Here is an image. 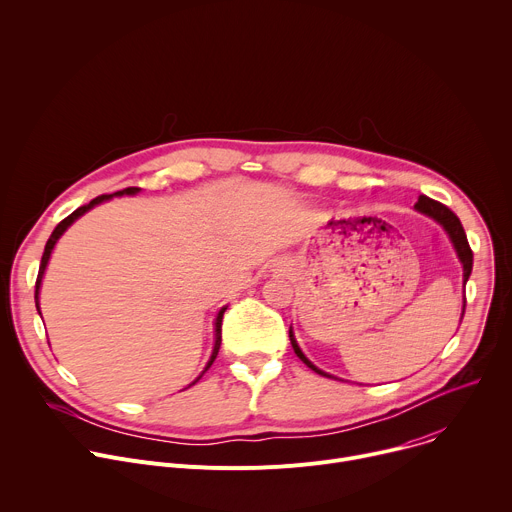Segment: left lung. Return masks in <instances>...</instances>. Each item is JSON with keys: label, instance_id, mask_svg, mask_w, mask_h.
<instances>
[{"label": "left lung", "instance_id": "left-lung-1", "mask_svg": "<svg viewBox=\"0 0 512 512\" xmlns=\"http://www.w3.org/2000/svg\"><path fill=\"white\" fill-rule=\"evenodd\" d=\"M415 210H419V212L431 216L433 221L440 223V225L444 227V231L448 233V237H450V241H452V245H454V249H456V255H458V259H460V263H462V269H464L462 281H464V287H466V281H468V277H470V273H472V249H470V245H468V239H466V233H464V227H462V223H460V218H458L448 206H444L442 202H435V200H431V198H427V196H419V200L415 202ZM464 310H466V296H464V306H462L460 322H462V318H464ZM289 340H291V346H294V352L300 356V360H304L306 367H310L314 373H318V375H322V377L336 379V377L324 373L322 369H318L316 364L302 352V348H300V344H298V340H296V336H294V330H291V328H289Z\"/></svg>", "mask_w": 512, "mask_h": 512}]
</instances>
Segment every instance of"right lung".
I'll return each mask as SVG.
<instances>
[{
	"label": "right lung",
	"mask_w": 512,
	"mask_h": 512,
	"mask_svg": "<svg viewBox=\"0 0 512 512\" xmlns=\"http://www.w3.org/2000/svg\"><path fill=\"white\" fill-rule=\"evenodd\" d=\"M141 188H125V190H119V192H113V194H103V196H97V198H93L89 204H85V206H81V208H77L75 212L72 214H68L64 221L52 231V235H50V239H48V243H46V247H44V255H42V263H40V271H38V279H36V294H34V300H36V310H38V314L42 316V312H40V302H38V298H40V287H42V277H44V271H46V267H48V261H50V255H52V251H54V245L58 243V239L64 235V231L77 221V218H81L85 212H89L91 208H95L97 204H101V202H105V200H111L113 196H135L137 192H139ZM225 312H227V306H223L221 310H218V314H216V318H214V346H212V352H210V358H208V362H206V367H204V371L188 385V387H192V385H196L198 381H200V377L210 369V364L214 362V358H216V354H218V348H221V326H223V316H225Z\"/></svg>",
	"instance_id": "add662e5"
}]
</instances>
